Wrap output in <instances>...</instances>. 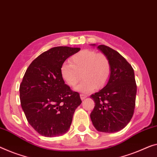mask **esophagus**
<instances>
[{
	"instance_id": "1",
	"label": "esophagus",
	"mask_w": 157,
	"mask_h": 157,
	"mask_svg": "<svg viewBox=\"0 0 157 157\" xmlns=\"http://www.w3.org/2000/svg\"><path fill=\"white\" fill-rule=\"evenodd\" d=\"M86 97H87V96H86V95L84 94H80V98H81L82 100L86 99Z\"/></svg>"
}]
</instances>
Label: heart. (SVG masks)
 <instances>
[{"label":"heart","instance_id":"1","mask_svg":"<svg viewBox=\"0 0 157 157\" xmlns=\"http://www.w3.org/2000/svg\"><path fill=\"white\" fill-rule=\"evenodd\" d=\"M71 63L61 65L60 75L67 85L75 86L82 74L85 79L76 87L78 92H90L96 86L101 88L108 82L111 74V63L104 53L85 49L72 56Z\"/></svg>","mask_w":157,"mask_h":157}]
</instances>
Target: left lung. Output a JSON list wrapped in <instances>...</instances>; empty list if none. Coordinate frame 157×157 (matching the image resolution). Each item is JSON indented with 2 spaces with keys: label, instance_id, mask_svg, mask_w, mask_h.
I'll return each instance as SVG.
<instances>
[{
  "label": "left lung",
  "instance_id": "8db88e82",
  "mask_svg": "<svg viewBox=\"0 0 157 157\" xmlns=\"http://www.w3.org/2000/svg\"><path fill=\"white\" fill-rule=\"evenodd\" d=\"M97 48L109 58L111 74L107 85L90 96L95 102L90 118L99 132H118L129 123L134 113L137 93L134 70L118 51L105 45Z\"/></svg>",
  "mask_w": 157,
  "mask_h": 157
}]
</instances>
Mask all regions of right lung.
I'll return each instance as SVG.
<instances>
[{
  "label": "right lung",
  "mask_w": 157,
  "mask_h": 157,
  "mask_svg": "<svg viewBox=\"0 0 157 157\" xmlns=\"http://www.w3.org/2000/svg\"><path fill=\"white\" fill-rule=\"evenodd\" d=\"M79 48L57 46L45 51L31 63L20 86L21 106L27 120L39 134L56 137L64 134L82 103L79 94L65 85L61 65Z\"/></svg>",
  "instance_id": "add662e5"
}]
</instances>
